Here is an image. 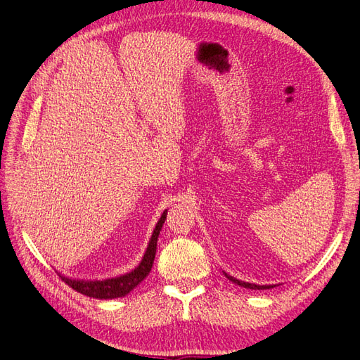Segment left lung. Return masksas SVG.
<instances>
[{
    "label": "left lung",
    "mask_w": 360,
    "mask_h": 360,
    "mask_svg": "<svg viewBox=\"0 0 360 360\" xmlns=\"http://www.w3.org/2000/svg\"><path fill=\"white\" fill-rule=\"evenodd\" d=\"M224 275H225L228 279H230L231 282H234V284L240 285V287H243V288H249V290H270V288L276 287V284H271V285H257V284H250V282H245V281L237 279V278H234V276H231V275H228L226 271H224Z\"/></svg>",
    "instance_id": "left-lung-1"
}]
</instances>
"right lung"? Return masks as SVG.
<instances>
[{"label": "right lung", "instance_id": "right-lung-1", "mask_svg": "<svg viewBox=\"0 0 360 360\" xmlns=\"http://www.w3.org/2000/svg\"><path fill=\"white\" fill-rule=\"evenodd\" d=\"M167 213L168 210H163L160 219L158 221L153 234L150 237V242L147 246L146 254L141 259V263L126 275L117 276V278H110V279H103V281H90V279H70L66 276H61V279L66 282L69 287L76 290L81 294H85L89 297L94 299H117V297H124L126 294L132 291L139 282H143L144 278L150 274L151 267H153V261L156 255V246H158V237L160 234L162 225L167 219Z\"/></svg>", "mask_w": 360, "mask_h": 360}]
</instances>
